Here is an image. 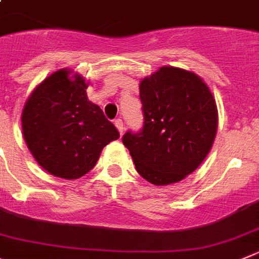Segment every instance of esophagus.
<instances>
[{
  "mask_svg": "<svg viewBox=\"0 0 259 259\" xmlns=\"http://www.w3.org/2000/svg\"><path fill=\"white\" fill-rule=\"evenodd\" d=\"M114 125H116L117 130H118L121 136H122V134H123V122H122V120H121V118H117V120L114 121Z\"/></svg>",
  "mask_w": 259,
  "mask_h": 259,
  "instance_id": "esophagus-1",
  "label": "esophagus"
}]
</instances>
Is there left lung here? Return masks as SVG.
Listing matches in <instances>:
<instances>
[{
	"mask_svg": "<svg viewBox=\"0 0 259 259\" xmlns=\"http://www.w3.org/2000/svg\"><path fill=\"white\" fill-rule=\"evenodd\" d=\"M143 127L122 143L137 172L154 185L179 183L210 152L218 129L217 103L192 71L163 66L141 80Z\"/></svg>",
	"mask_w": 259,
	"mask_h": 259,
	"instance_id": "8db88e82",
	"label": "left lung"
}]
</instances>
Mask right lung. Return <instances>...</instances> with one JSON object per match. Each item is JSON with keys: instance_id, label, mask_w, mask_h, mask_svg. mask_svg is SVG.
<instances>
[{"instance_id": "right-lung-1", "label": "right lung", "mask_w": 259, "mask_h": 259, "mask_svg": "<svg viewBox=\"0 0 259 259\" xmlns=\"http://www.w3.org/2000/svg\"><path fill=\"white\" fill-rule=\"evenodd\" d=\"M62 69L42 80L26 102L22 130L27 147L47 172L79 179L95 167L103 148L120 137L100 107L87 99L83 76Z\"/></svg>"}]
</instances>
